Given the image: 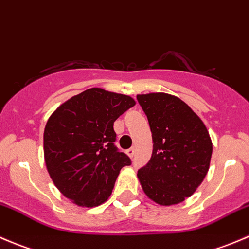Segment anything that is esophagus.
<instances>
[{"label":"esophagus","mask_w":249,"mask_h":249,"mask_svg":"<svg viewBox=\"0 0 249 249\" xmlns=\"http://www.w3.org/2000/svg\"><path fill=\"white\" fill-rule=\"evenodd\" d=\"M126 153L130 158H132L135 155V148H130V149L126 150Z\"/></svg>","instance_id":"obj_1"}]
</instances>
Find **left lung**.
Segmentation results:
<instances>
[{"mask_svg":"<svg viewBox=\"0 0 249 249\" xmlns=\"http://www.w3.org/2000/svg\"><path fill=\"white\" fill-rule=\"evenodd\" d=\"M153 139L152 158L139 170L143 192L162 206L192 196L210 169L212 141L185 102L165 92L137 95Z\"/></svg>","mask_w":249,"mask_h":249,"instance_id":"1","label":"left lung"}]
</instances>
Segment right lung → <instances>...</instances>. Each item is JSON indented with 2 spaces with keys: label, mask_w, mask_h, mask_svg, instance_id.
Instances as JSON below:
<instances>
[{
  "label": "right lung",
  "mask_w": 249,
  "mask_h": 249,
  "mask_svg": "<svg viewBox=\"0 0 249 249\" xmlns=\"http://www.w3.org/2000/svg\"><path fill=\"white\" fill-rule=\"evenodd\" d=\"M135 105L127 95L91 88L64 102L48 119L43 135L47 170L57 189L76 205L104 203L122 167L131 164L114 145L113 124Z\"/></svg>",
  "instance_id": "1"
}]
</instances>
